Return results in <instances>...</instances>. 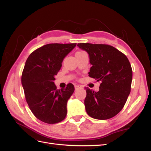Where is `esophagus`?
I'll list each match as a JSON object with an SVG mask.
<instances>
[{
  "label": "esophagus",
  "instance_id": "obj_1",
  "mask_svg": "<svg viewBox=\"0 0 151 151\" xmlns=\"http://www.w3.org/2000/svg\"><path fill=\"white\" fill-rule=\"evenodd\" d=\"M75 88L76 89H78V88H81V86H78V85H75Z\"/></svg>",
  "mask_w": 151,
  "mask_h": 151
}]
</instances>
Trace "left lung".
<instances>
[{"label":"left lung","instance_id":"left-lung-1","mask_svg":"<svg viewBox=\"0 0 151 151\" xmlns=\"http://www.w3.org/2000/svg\"><path fill=\"white\" fill-rule=\"evenodd\" d=\"M77 46L89 54L92 65L89 76L101 82L99 91L85 88L86 112L96 119L114 117L123 109L130 93L132 70L129 60L108 45L78 43Z\"/></svg>","mask_w":151,"mask_h":151}]
</instances>
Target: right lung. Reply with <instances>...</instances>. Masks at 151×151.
Listing matches in <instances>:
<instances>
[{"instance_id":"obj_1","label":"right lung","mask_w":151,"mask_h":151,"mask_svg":"<svg viewBox=\"0 0 151 151\" xmlns=\"http://www.w3.org/2000/svg\"><path fill=\"white\" fill-rule=\"evenodd\" d=\"M76 43H50L32 52L27 58L21 76L25 98L36 118L48 124L63 121L67 104L75 91L72 84L57 89L54 76L62 67L63 59Z\"/></svg>"}]
</instances>
